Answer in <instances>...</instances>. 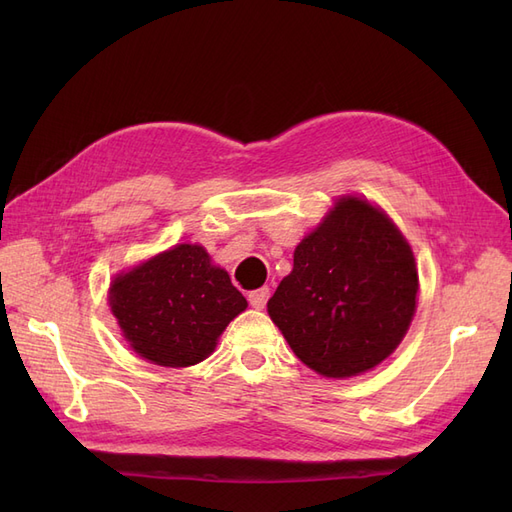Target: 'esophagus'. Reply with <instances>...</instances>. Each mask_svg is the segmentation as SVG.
Wrapping results in <instances>:
<instances>
[{
  "label": "esophagus",
  "instance_id": "esophagus-1",
  "mask_svg": "<svg viewBox=\"0 0 512 512\" xmlns=\"http://www.w3.org/2000/svg\"><path fill=\"white\" fill-rule=\"evenodd\" d=\"M269 297H271V290H269L267 286H265V288H258V290L250 292V305H252L254 309H265Z\"/></svg>",
  "mask_w": 512,
  "mask_h": 512
}]
</instances>
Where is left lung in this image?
Here are the masks:
<instances>
[{
    "instance_id": "left-lung-1",
    "label": "left lung",
    "mask_w": 512,
    "mask_h": 512,
    "mask_svg": "<svg viewBox=\"0 0 512 512\" xmlns=\"http://www.w3.org/2000/svg\"><path fill=\"white\" fill-rule=\"evenodd\" d=\"M418 292L414 254L389 215L344 196L294 250L267 309L299 359L327 378L374 369L404 339Z\"/></svg>"
}]
</instances>
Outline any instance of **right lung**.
<instances>
[{
  "mask_svg": "<svg viewBox=\"0 0 512 512\" xmlns=\"http://www.w3.org/2000/svg\"><path fill=\"white\" fill-rule=\"evenodd\" d=\"M108 303L130 348L162 367L205 361L228 322L247 307L228 273L192 243L117 275Z\"/></svg>",
  "mask_w": 512,
  "mask_h": 512,
  "instance_id": "1",
  "label": "right lung"
}]
</instances>
